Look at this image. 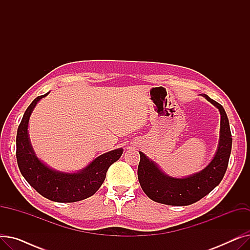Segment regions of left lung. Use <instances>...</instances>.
<instances>
[{"instance_id": "left-lung-1", "label": "left lung", "mask_w": 250, "mask_h": 250, "mask_svg": "<svg viewBox=\"0 0 250 250\" xmlns=\"http://www.w3.org/2000/svg\"><path fill=\"white\" fill-rule=\"evenodd\" d=\"M219 109L221 115L220 140L212 161L201 171L186 177H172L143 152L138 166V178L142 189L154 202L169 206H188L211 192L224 177L232 148V136L225 109L221 104L203 95Z\"/></svg>"}]
</instances>
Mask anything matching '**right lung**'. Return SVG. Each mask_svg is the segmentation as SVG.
<instances>
[{"label":"right lung","instance_id":"1","mask_svg":"<svg viewBox=\"0 0 250 250\" xmlns=\"http://www.w3.org/2000/svg\"><path fill=\"white\" fill-rule=\"evenodd\" d=\"M46 94L36 97L26 109L18 126L16 157L20 172L29 185L44 198L57 203H75L93 195L106 176L111 164L121 158L124 149L104 153L76 172L52 169L36 156L28 134L30 115L36 104Z\"/></svg>","mask_w":250,"mask_h":250}]
</instances>
